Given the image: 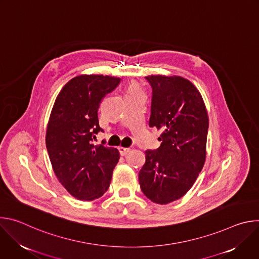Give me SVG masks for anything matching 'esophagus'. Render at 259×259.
<instances>
[{
	"mask_svg": "<svg viewBox=\"0 0 259 259\" xmlns=\"http://www.w3.org/2000/svg\"><path fill=\"white\" fill-rule=\"evenodd\" d=\"M118 150L120 152V155L121 156H126L129 152H130V149L129 147H124V146H119Z\"/></svg>",
	"mask_w": 259,
	"mask_h": 259,
	"instance_id": "esophagus-1",
	"label": "esophagus"
}]
</instances>
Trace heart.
<instances>
[{
	"label": "heart",
	"mask_w": 259,
	"mask_h": 259,
	"mask_svg": "<svg viewBox=\"0 0 259 259\" xmlns=\"http://www.w3.org/2000/svg\"><path fill=\"white\" fill-rule=\"evenodd\" d=\"M136 91H140V90H139V87H138L136 84H131V86L129 87L128 93H129V92H136Z\"/></svg>",
	"instance_id": "obj_1"
}]
</instances>
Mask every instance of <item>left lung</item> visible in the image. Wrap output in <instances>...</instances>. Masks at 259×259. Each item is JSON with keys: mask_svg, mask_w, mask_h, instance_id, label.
<instances>
[{"mask_svg": "<svg viewBox=\"0 0 259 259\" xmlns=\"http://www.w3.org/2000/svg\"><path fill=\"white\" fill-rule=\"evenodd\" d=\"M153 88L150 126L162 130L157 151H145L139 171L144 196L168 204L186 195L206 160L208 112L197 87L180 76L145 77Z\"/></svg>", "mask_w": 259, "mask_h": 259, "instance_id": "1", "label": "left lung"}]
</instances>
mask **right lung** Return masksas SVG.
<instances>
[{"instance_id": "1", "label": "right lung", "mask_w": 259, "mask_h": 259, "mask_svg": "<svg viewBox=\"0 0 259 259\" xmlns=\"http://www.w3.org/2000/svg\"><path fill=\"white\" fill-rule=\"evenodd\" d=\"M121 79L80 75L57 95L46 131V146L53 171L62 187L78 200L100 198L109 188L120 155L115 147L93 144L99 126L98 108Z\"/></svg>"}]
</instances>
